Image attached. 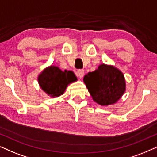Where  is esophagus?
Returning <instances> with one entry per match:
<instances>
[{
  "label": "esophagus",
  "instance_id": "obj_1",
  "mask_svg": "<svg viewBox=\"0 0 157 157\" xmlns=\"http://www.w3.org/2000/svg\"><path fill=\"white\" fill-rule=\"evenodd\" d=\"M85 71L83 70H79L77 72V76L79 77V78H82V77L84 76Z\"/></svg>",
  "mask_w": 157,
  "mask_h": 157
}]
</instances>
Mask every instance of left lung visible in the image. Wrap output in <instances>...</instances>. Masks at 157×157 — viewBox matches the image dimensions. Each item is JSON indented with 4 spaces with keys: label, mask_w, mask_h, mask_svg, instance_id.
<instances>
[{
    "label": "left lung",
    "mask_w": 157,
    "mask_h": 157,
    "mask_svg": "<svg viewBox=\"0 0 157 157\" xmlns=\"http://www.w3.org/2000/svg\"><path fill=\"white\" fill-rule=\"evenodd\" d=\"M83 80L94 101L100 105L116 103L126 91L124 74L112 65L100 64L85 75Z\"/></svg>",
    "instance_id": "8db88e82"
}]
</instances>
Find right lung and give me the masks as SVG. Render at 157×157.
<instances>
[{"label": "right lung", "instance_id": "obj_1", "mask_svg": "<svg viewBox=\"0 0 157 157\" xmlns=\"http://www.w3.org/2000/svg\"><path fill=\"white\" fill-rule=\"evenodd\" d=\"M77 80L72 71H62L58 67L50 66L39 75V86L50 97H59L64 93L67 85Z\"/></svg>", "mask_w": 157, "mask_h": 157}]
</instances>
